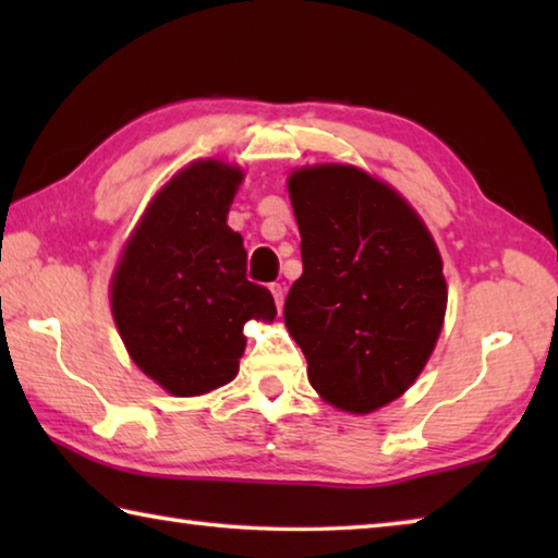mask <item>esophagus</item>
I'll return each instance as SVG.
<instances>
[{
	"mask_svg": "<svg viewBox=\"0 0 558 558\" xmlns=\"http://www.w3.org/2000/svg\"><path fill=\"white\" fill-rule=\"evenodd\" d=\"M270 292H272V300H276V305H278V310H280V307H282V298H286V288H282L280 282H272Z\"/></svg>",
	"mask_w": 558,
	"mask_h": 558,
	"instance_id": "obj_1",
	"label": "esophagus"
}]
</instances>
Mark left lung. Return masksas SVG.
<instances>
[{"label": "left lung", "instance_id": "left-lung-1", "mask_svg": "<svg viewBox=\"0 0 558 558\" xmlns=\"http://www.w3.org/2000/svg\"><path fill=\"white\" fill-rule=\"evenodd\" d=\"M288 192L302 276L282 317L313 389L372 413L409 389L436 347L448 305L440 253L418 214L362 169H298Z\"/></svg>", "mask_w": 558, "mask_h": 558}]
</instances>
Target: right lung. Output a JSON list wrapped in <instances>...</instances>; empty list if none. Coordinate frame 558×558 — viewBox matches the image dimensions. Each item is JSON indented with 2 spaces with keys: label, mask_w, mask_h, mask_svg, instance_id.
<instances>
[{
  "label": "right lung",
  "mask_w": 558,
  "mask_h": 558,
  "mask_svg": "<svg viewBox=\"0 0 558 558\" xmlns=\"http://www.w3.org/2000/svg\"><path fill=\"white\" fill-rule=\"evenodd\" d=\"M241 169L184 167L132 233L112 278V317L128 352L174 396H199L239 374L243 325L272 319L268 288L245 278L241 233L226 223Z\"/></svg>",
  "instance_id": "add662e5"
}]
</instances>
